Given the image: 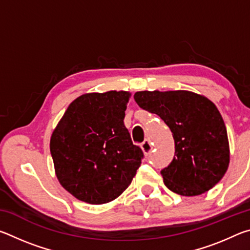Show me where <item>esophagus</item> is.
Instances as JSON below:
<instances>
[{
    "label": "esophagus",
    "mask_w": 250,
    "mask_h": 250,
    "mask_svg": "<svg viewBox=\"0 0 250 250\" xmlns=\"http://www.w3.org/2000/svg\"><path fill=\"white\" fill-rule=\"evenodd\" d=\"M141 149L143 151V153L145 154H150L151 153V150H152V146H151V142L149 140H145L141 143Z\"/></svg>",
    "instance_id": "34e87169"
}]
</instances>
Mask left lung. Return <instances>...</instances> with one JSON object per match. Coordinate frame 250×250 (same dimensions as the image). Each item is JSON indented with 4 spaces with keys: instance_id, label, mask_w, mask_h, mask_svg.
Here are the masks:
<instances>
[{
    "instance_id": "obj_1",
    "label": "left lung",
    "mask_w": 250,
    "mask_h": 250,
    "mask_svg": "<svg viewBox=\"0 0 250 250\" xmlns=\"http://www.w3.org/2000/svg\"><path fill=\"white\" fill-rule=\"evenodd\" d=\"M134 100L172 131L175 154L161 171L168 189L196 196L223 179L229 166V142L221 112L208 98L188 90H145L135 92Z\"/></svg>"
}]
</instances>
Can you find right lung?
<instances>
[{
	"mask_svg": "<svg viewBox=\"0 0 250 250\" xmlns=\"http://www.w3.org/2000/svg\"><path fill=\"white\" fill-rule=\"evenodd\" d=\"M129 91L89 92L76 98L50 137L55 174L77 200L105 204L125 191L143 152L125 126Z\"/></svg>",
	"mask_w": 250,
	"mask_h": 250,
	"instance_id": "add662e5",
	"label": "right lung"
}]
</instances>
